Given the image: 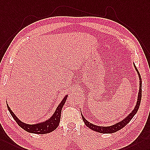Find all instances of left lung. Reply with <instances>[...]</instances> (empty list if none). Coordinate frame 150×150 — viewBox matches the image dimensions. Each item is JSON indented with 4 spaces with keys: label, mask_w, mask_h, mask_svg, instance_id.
<instances>
[{
    "label": "left lung",
    "mask_w": 150,
    "mask_h": 150,
    "mask_svg": "<svg viewBox=\"0 0 150 150\" xmlns=\"http://www.w3.org/2000/svg\"><path fill=\"white\" fill-rule=\"evenodd\" d=\"M134 67L135 69H136V71L137 72V74L139 75V93H138V98H137V104L135 106V108L134 109V110L132 112L130 113V114L129 115V116H127V118H125L124 120H123L122 121L120 122L117 123L115 124V125L109 126V127H100V126H97L95 125L92 123H90L88 122L87 120L84 118V116L81 115L82 118L84 123H85V125L90 128V129H92L94 131H96V132H100V133H103V134H110V133H113V132H117L118 130L122 129V128H123L125 126H126L128 123L130 122L131 120L134 117V116L136 114V112L138 111V109L139 108L140 103H141V97H142V81H141V75L137 69L136 68V65L134 64Z\"/></svg>",
    "instance_id": "8db88e82"
}]
</instances>
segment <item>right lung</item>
<instances>
[{
  "label": "right lung",
  "mask_w": 150,
  "mask_h": 150,
  "mask_svg": "<svg viewBox=\"0 0 150 150\" xmlns=\"http://www.w3.org/2000/svg\"><path fill=\"white\" fill-rule=\"evenodd\" d=\"M67 96L64 98V99L62 100L61 103L58 105V106L57 107L55 112H54L53 115L48 120H46L45 122L34 124V125H29V124H26L21 122L16 117V115L14 114L13 112L11 111V109L9 107L8 104H7V106H8V110L11 113V115L13 116L14 120L16 122L18 125L22 128L23 129L26 130L28 132L38 134H44L52 132V131L55 130L58 127L60 120L62 109L65 101L67 100Z\"/></svg>",
  "instance_id": "right-lung-1"
}]
</instances>
